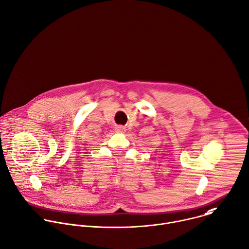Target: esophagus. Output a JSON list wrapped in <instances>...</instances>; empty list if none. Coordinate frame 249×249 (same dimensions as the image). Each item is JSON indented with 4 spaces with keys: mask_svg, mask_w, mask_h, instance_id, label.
I'll return each mask as SVG.
<instances>
[{
    "mask_svg": "<svg viewBox=\"0 0 249 249\" xmlns=\"http://www.w3.org/2000/svg\"><path fill=\"white\" fill-rule=\"evenodd\" d=\"M116 131H117L118 133H124V132L126 131V128H125L124 125H118V126L116 127Z\"/></svg>",
    "mask_w": 249,
    "mask_h": 249,
    "instance_id": "34e87169",
    "label": "esophagus"
}]
</instances>
